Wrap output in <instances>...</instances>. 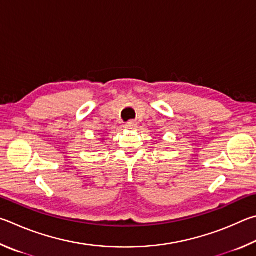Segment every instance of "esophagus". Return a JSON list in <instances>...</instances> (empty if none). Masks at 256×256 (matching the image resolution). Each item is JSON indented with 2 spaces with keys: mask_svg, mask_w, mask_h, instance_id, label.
<instances>
[{
  "mask_svg": "<svg viewBox=\"0 0 256 256\" xmlns=\"http://www.w3.org/2000/svg\"><path fill=\"white\" fill-rule=\"evenodd\" d=\"M126 127H127L128 129H134V128L137 127V122H136V121H134V120H130V121H128L127 124H126Z\"/></svg>",
  "mask_w": 256,
  "mask_h": 256,
  "instance_id": "esophagus-1",
  "label": "esophagus"
}]
</instances>
